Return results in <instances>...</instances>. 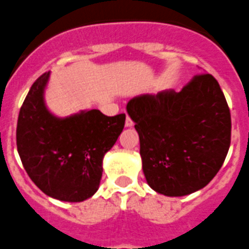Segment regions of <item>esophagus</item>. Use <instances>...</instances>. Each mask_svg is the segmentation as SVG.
Masks as SVG:
<instances>
[{"label":"esophagus","instance_id":"1","mask_svg":"<svg viewBox=\"0 0 249 249\" xmlns=\"http://www.w3.org/2000/svg\"><path fill=\"white\" fill-rule=\"evenodd\" d=\"M134 125V122L131 119H130L129 116H126V122H125V126L126 127H131Z\"/></svg>","mask_w":249,"mask_h":249}]
</instances>
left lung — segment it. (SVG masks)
I'll return each instance as SVG.
<instances>
[{
  "label": "left lung",
  "mask_w": 249,
  "mask_h": 249,
  "mask_svg": "<svg viewBox=\"0 0 249 249\" xmlns=\"http://www.w3.org/2000/svg\"><path fill=\"white\" fill-rule=\"evenodd\" d=\"M126 111L140 139L146 182L158 194H194L222 167L231 144V114L211 74L196 75L180 91L138 95Z\"/></svg>",
  "instance_id": "8db88e82"
}]
</instances>
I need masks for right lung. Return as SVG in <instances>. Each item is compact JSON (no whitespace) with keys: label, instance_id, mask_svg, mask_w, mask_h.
Wrapping results in <instances>:
<instances>
[{"label":"right lung","instance_id":"right-lung-1","mask_svg":"<svg viewBox=\"0 0 249 249\" xmlns=\"http://www.w3.org/2000/svg\"><path fill=\"white\" fill-rule=\"evenodd\" d=\"M49 77L51 71L38 78L22 104L17 150L42 192L64 202H82L99 189L103 159L122 134L125 114L107 116L88 109L64 118L54 115L44 100Z\"/></svg>","mask_w":249,"mask_h":249}]
</instances>
